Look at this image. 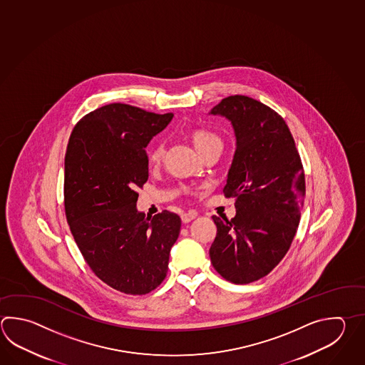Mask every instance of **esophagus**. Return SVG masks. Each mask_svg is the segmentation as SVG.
Instances as JSON below:
<instances>
[{
  "label": "esophagus",
  "mask_w": 365,
  "mask_h": 365,
  "mask_svg": "<svg viewBox=\"0 0 365 365\" xmlns=\"http://www.w3.org/2000/svg\"><path fill=\"white\" fill-rule=\"evenodd\" d=\"M196 216H197V215H196L195 212H187V213H183V215L180 216V218H182V222L188 223L191 222L192 220H195Z\"/></svg>",
  "instance_id": "esophagus-1"
}]
</instances>
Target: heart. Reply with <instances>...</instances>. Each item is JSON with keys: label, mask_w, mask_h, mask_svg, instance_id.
<instances>
[{"label": "heart", "mask_w": 365, "mask_h": 365, "mask_svg": "<svg viewBox=\"0 0 365 365\" xmlns=\"http://www.w3.org/2000/svg\"><path fill=\"white\" fill-rule=\"evenodd\" d=\"M191 139L194 143L195 148L199 150V153L202 155L209 149L221 148V140L215 133L207 128H195L191 131ZM165 144L163 142H156L152 144V147L148 149V161L150 165H156L161 161L164 156Z\"/></svg>", "instance_id": "1"}]
</instances>
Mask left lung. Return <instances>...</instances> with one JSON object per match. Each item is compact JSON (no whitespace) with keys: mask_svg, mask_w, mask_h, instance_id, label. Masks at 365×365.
<instances>
[{"mask_svg":"<svg viewBox=\"0 0 365 365\" xmlns=\"http://www.w3.org/2000/svg\"><path fill=\"white\" fill-rule=\"evenodd\" d=\"M212 114L230 119L237 149L226 197H235L237 216H213L217 235L209 256L217 273L246 284L269 274L289 251L304 202V169L289 126L260 101L225 97Z\"/></svg>","mask_w":365,"mask_h":365,"instance_id":"1","label":"left lung"}]
</instances>
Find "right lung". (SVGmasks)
<instances>
[{"mask_svg": "<svg viewBox=\"0 0 365 365\" xmlns=\"http://www.w3.org/2000/svg\"><path fill=\"white\" fill-rule=\"evenodd\" d=\"M173 113L105 105L75 125L65 155V213L91 270L114 290L144 295L166 277L180 218L136 210L138 188L148 180L149 140Z\"/></svg>", "mask_w": 365, "mask_h": 365, "instance_id": "1", "label": "right lung"}]
</instances>
